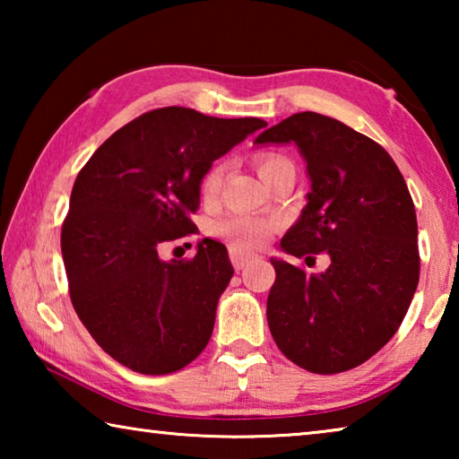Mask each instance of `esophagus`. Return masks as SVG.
I'll use <instances>...</instances> for the list:
<instances>
[{"label":"esophagus","instance_id":"obj_1","mask_svg":"<svg viewBox=\"0 0 459 459\" xmlns=\"http://www.w3.org/2000/svg\"><path fill=\"white\" fill-rule=\"evenodd\" d=\"M253 259H255V255L245 253V251H238V248L230 247V261H232V265H235L237 271L245 269Z\"/></svg>","mask_w":459,"mask_h":459}]
</instances>
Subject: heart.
<instances>
[{
	"mask_svg": "<svg viewBox=\"0 0 459 459\" xmlns=\"http://www.w3.org/2000/svg\"><path fill=\"white\" fill-rule=\"evenodd\" d=\"M283 158L279 155H259L257 158V169L259 176L265 174L269 168H273L277 161ZM227 164L221 161V164H214L208 172L204 174L200 182V196L204 200H212L216 194L221 192V186L224 182V176H227ZM275 224L265 219H259V216L251 214H230L227 219H222L214 224V232L224 238L230 240V245L238 248V251H251V248H257L265 245L269 237L273 235Z\"/></svg>",
	"mask_w": 459,
	"mask_h": 459,
	"instance_id": "obj_1",
	"label": "heart"
}]
</instances>
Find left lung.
<instances>
[{
	"mask_svg": "<svg viewBox=\"0 0 459 459\" xmlns=\"http://www.w3.org/2000/svg\"><path fill=\"white\" fill-rule=\"evenodd\" d=\"M255 143L298 145L312 182L281 251L332 259L320 275L271 259V336L316 375L351 370L394 336L419 283L417 216L405 178L377 142L320 113H295Z\"/></svg>",
	"mask_w": 459,
	"mask_h": 459,
	"instance_id": "8db88e82",
	"label": "left lung"
}]
</instances>
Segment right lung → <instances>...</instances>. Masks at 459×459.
I'll list each match as a JSON object with an SVG mask.
<instances>
[{
    "mask_svg": "<svg viewBox=\"0 0 459 459\" xmlns=\"http://www.w3.org/2000/svg\"><path fill=\"white\" fill-rule=\"evenodd\" d=\"M261 127L257 117L155 108L115 131L76 176L60 237L68 291L84 328L123 367L169 375L206 348L235 273L227 247L202 238L190 261H161L160 251L196 232L202 178Z\"/></svg>",
    "mask_w": 459,
    "mask_h": 459,
    "instance_id": "right-lung-1",
    "label": "right lung"
}]
</instances>
